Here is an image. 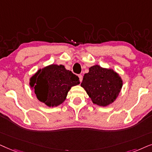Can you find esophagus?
I'll return each mask as SVG.
<instances>
[{"instance_id": "1", "label": "esophagus", "mask_w": 152, "mask_h": 152, "mask_svg": "<svg viewBox=\"0 0 152 152\" xmlns=\"http://www.w3.org/2000/svg\"><path fill=\"white\" fill-rule=\"evenodd\" d=\"M78 78H79L80 82H82V80H83V76H82V75H78Z\"/></svg>"}]
</instances>
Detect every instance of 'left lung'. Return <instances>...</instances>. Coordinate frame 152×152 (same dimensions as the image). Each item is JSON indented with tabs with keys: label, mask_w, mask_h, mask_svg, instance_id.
<instances>
[{
	"label": "left lung",
	"mask_w": 152,
	"mask_h": 152,
	"mask_svg": "<svg viewBox=\"0 0 152 152\" xmlns=\"http://www.w3.org/2000/svg\"><path fill=\"white\" fill-rule=\"evenodd\" d=\"M123 86L121 76L113 69L96 64L89 68L80 86L84 88L93 104L106 107L117 99Z\"/></svg>",
	"instance_id": "left-lung-1"
}]
</instances>
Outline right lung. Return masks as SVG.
I'll return each instance as SVG.
<instances>
[{
    "label": "right lung",
    "mask_w": 152,
    "mask_h": 152,
    "mask_svg": "<svg viewBox=\"0 0 152 152\" xmlns=\"http://www.w3.org/2000/svg\"><path fill=\"white\" fill-rule=\"evenodd\" d=\"M29 84L37 99L53 108L62 104L71 88L79 85L80 81L64 65L52 64L38 69L30 78Z\"/></svg>",
    "instance_id": "add662e5"
}]
</instances>
